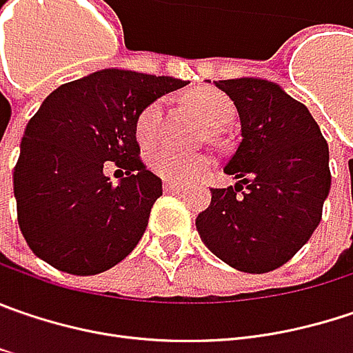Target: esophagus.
Returning a JSON list of instances; mask_svg holds the SVG:
<instances>
[{
    "instance_id": "1",
    "label": "esophagus",
    "mask_w": 353,
    "mask_h": 353,
    "mask_svg": "<svg viewBox=\"0 0 353 353\" xmlns=\"http://www.w3.org/2000/svg\"><path fill=\"white\" fill-rule=\"evenodd\" d=\"M163 190H165V192H170V194H179V192H183V185L174 183V181H165Z\"/></svg>"
}]
</instances>
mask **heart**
<instances>
[{"label":"heart","instance_id":"heart-1","mask_svg":"<svg viewBox=\"0 0 353 353\" xmlns=\"http://www.w3.org/2000/svg\"><path fill=\"white\" fill-rule=\"evenodd\" d=\"M190 103L194 105L199 117L212 128H221L234 117L232 99L218 90H199L196 94H192ZM161 112H163V103L156 99L137 114L135 135L141 143H152L157 137ZM148 161L154 174L168 181H177V183H185V181L203 176L214 165V157L208 154L179 152L176 148H168V145L156 148L150 154Z\"/></svg>","mask_w":353,"mask_h":353}]
</instances>
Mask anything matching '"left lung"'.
Returning a JSON list of instances; mask_svg holds the SVG:
<instances>
[{
	"mask_svg": "<svg viewBox=\"0 0 353 353\" xmlns=\"http://www.w3.org/2000/svg\"><path fill=\"white\" fill-rule=\"evenodd\" d=\"M214 83L238 110L241 141L223 172L239 181L212 190L196 228L228 265L265 274L294 258L320 225L332 183L327 141L280 85L254 77Z\"/></svg>",
	"mask_w": 353,
	"mask_h": 353,
	"instance_id": "1",
	"label": "left lung"
}]
</instances>
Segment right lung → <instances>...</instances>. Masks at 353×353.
<instances>
[{"mask_svg":"<svg viewBox=\"0 0 353 353\" xmlns=\"http://www.w3.org/2000/svg\"><path fill=\"white\" fill-rule=\"evenodd\" d=\"M188 81L101 70L46 97L13 170L17 223L32 252L59 272L101 274L141 239L161 179L139 157L137 114ZM108 161L126 170L112 186Z\"/></svg>","mask_w":353,"mask_h":353,"instance_id":"1","label":"right lung"}]
</instances>
